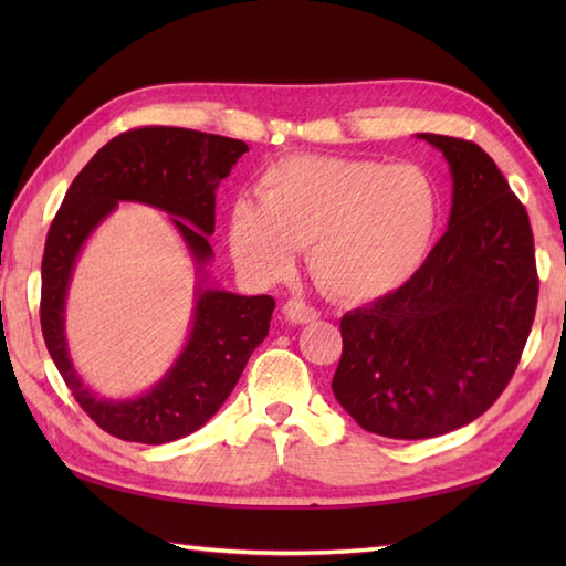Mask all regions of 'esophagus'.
Listing matches in <instances>:
<instances>
[{"mask_svg":"<svg viewBox=\"0 0 566 566\" xmlns=\"http://www.w3.org/2000/svg\"><path fill=\"white\" fill-rule=\"evenodd\" d=\"M282 311H284L286 318L296 323V326H304V323H311V321L318 318V311L311 308L308 304H304L302 298H290V302L282 306Z\"/></svg>","mask_w":566,"mask_h":566,"instance_id":"esophagus-1","label":"esophagus"}]
</instances>
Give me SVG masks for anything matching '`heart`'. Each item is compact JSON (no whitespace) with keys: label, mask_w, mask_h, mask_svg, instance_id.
I'll use <instances>...</instances> for the list:
<instances>
[{"label":"heart","mask_w":566,"mask_h":566,"mask_svg":"<svg viewBox=\"0 0 566 566\" xmlns=\"http://www.w3.org/2000/svg\"><path fill=\"white\" fill-rule=\"evenodd\" d=\"M440 216V189L423 167L294 155L260 175L258 203H233L228 248L252 280L274 282L308 245L323 290L365 304L413 280L436 243Z\"/></svg>","instance_id":"b5f03b06"}]
</instances>
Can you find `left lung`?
<instances>
[{
  "label": "left lung",
  "mask_w": 566,
  "mask_h": 566,
  "mask_svg": "<svg viewBox=\"0 0 566 566\" xmlns=\"http://www.w3.org/2000/svg\"><path fill=\"white\" fill-rule=\"evenodd\" d=\"M416 138L450 165L448 231L399 292L343 316L333 377L359 428L396 440L482 416L518 367L537 304L531 221L496 163L462 138Z\"/></svg>",
  "instance_id": "left-lung-1"
}]
</instances>
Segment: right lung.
Here are the masks:
<instances>
[{"mask_svg": "<svg viewBox=\"0 0 566 566\" xmlns=\"http://www.w3.org/2000/svg\"><path fill=\"white\" fill-rule=\"evenodd\" d=\"M248 146L243 140L175 126L136 128L82 167L45 238L41 264V328L45 347L75 401L114 438L163 444L199 430L231 396L252 350L270 331L274 298L243 296L207 284L213 260L216 189ZM118 200L146 202L174 216L198 268L196 314L184 353L148 391L106 400L76 375L64 333L66 290L88 235Z\"/></svg>", "mask_w": 566, "mask_h": 566, "instance_id": "right-lung-1", "label": "right lung"}]
</instances>
